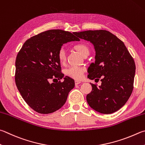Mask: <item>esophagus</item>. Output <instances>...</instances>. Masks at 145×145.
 <instances>
[{"label": "esophagus", "mask_w": 145, "mask_h": 145, "mask_svg": "<svg viewBox=\"0 0 145 145\" xmlns=\"http://www.w3.org/2000/svg\"><path fill=\"white\" fill-rule=\"evenodd\" d=\"M80 83H82V82H81L80 81H79V80H75V85H78V84H80Z\"/></svg>", "instance_id": "obj_1"}]
</instances>
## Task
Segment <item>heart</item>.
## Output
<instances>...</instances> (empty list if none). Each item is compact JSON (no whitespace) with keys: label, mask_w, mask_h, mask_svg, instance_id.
I'll use <instances>...</instances> for the list:
<instances>
[{"label":"heart","mask_w":145,"mask_h":145,"mask_svg":"<svg viewBox=\"0 0 145 145\" xmlns=\"http://www.w3.org/2000/svg\"><path fill=\"white\" fill-rule=\"evenodd\" d=\"M78 53L84 56L88 55L89 50L88 47L84 44H77L73 47ZM57 59L61 64H64L66 62V54L63 49H61L57 52ZM85 72V68L81 67H72L66 70V75L69 77L74 78L76 80H80L83 77L84 72Z\"/></svg>","instance_id":"b5f03b06"}]
</instances>
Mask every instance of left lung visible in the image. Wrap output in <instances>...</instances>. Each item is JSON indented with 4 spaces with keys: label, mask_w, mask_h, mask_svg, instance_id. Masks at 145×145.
I'll return each instance as SVG.
<instances>
[{
    "label": "left lung",
    "mask_w": 145,
    "mask_h": 145,
    "mask_svg": "<svg viewBox=\"0 0 145 145\" xmlns=\"http://www.w3.org/2000/svg\"><path fill=\"white\" fill-rule=\"evenodd\" d=\"M80 39L93 44L95 62L88 70L91 80L101 81V86L91 84L92 91L86 96L89 106L101 114H110L124 105L133 90L136 65L122 40L110 31L88 30L75 32Z\"/></svg>",
    "instance_id": "1"
}]
</instances>
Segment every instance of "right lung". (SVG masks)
I'll return each instance as SVG.
<instances>
[{
  "mask_svg": "<svg viewBox=\"0 0 145 145\" xmlns=\"http://www.w3.org/2000/svg\"><path fill=\"white\" fill-rule=\"evenodd\" d=\"M80 39L69 31L50 30L25 42L16 59L15 82L25 102L35 112L48 114L63 106L74 80L61 73L57 52L64 44ZM63 78V82L49 80Z\"/></svg>",
  "mask_w": 145,
  "mask_h": 145,
  "instance_id": "right-lung-1",
  "label": "right lung"
}]
</instances>
